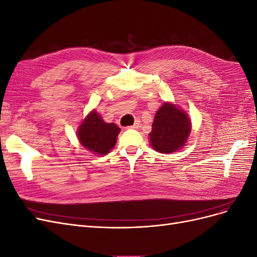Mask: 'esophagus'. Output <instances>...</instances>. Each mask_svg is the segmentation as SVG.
Segmentation results:
<instances>
[{
	"label": "esophagus",
	"instance_id": "esophagus-1",
	"mask_svg": "<svg viewBox=\"0 0 257 257\" xmlns=\"http://www.w3.org/2000/svg\"><path fill=\"white\" fill-rule=\"evenodd\" d=\"M139 127V122L138 121H135V123L133 124V125L128 126V128H138Z\"/></svg>",
	"mask_w": 257,
	"mask_h": 257
}]
</instances>
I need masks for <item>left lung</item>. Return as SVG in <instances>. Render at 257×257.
Listing matches in <instances>:
<instances>
[{"instance_id":"obj_1","label":"left lung","mask_w":257,"mask_h":257,"mask_svg":"<svg viewBox=\"0 0 257 257\" xmlns=\"http://www.w3.org/2000/svg\"><path fill=\"white\" fill-rule=\"evenodd\" d=\"M191 133V120L188 113L177 105L164 103L154 115L150 145L160 153L180 150Z\"/></svg>"}]
</instances>
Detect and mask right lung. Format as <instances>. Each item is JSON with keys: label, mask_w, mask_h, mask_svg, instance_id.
I'll return each mask as SVG.
<instances>
[{"label": "right lung", "mask_w": 257, "mask_h": 257, "mask_svg": "<svg viewBox=\"0 0 257 257\" xmlns=\"http://www.w3.org/2000/svg\"><path fill=\"white\" fill-rule=\"evenodd\" d=\"M120 127L114 123H106L96 110H92L78 127L77 137L85 149L105 155L114 147Z\"/></svg>", "instance_id": "add662e5"}]
</instances>
